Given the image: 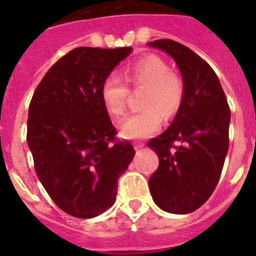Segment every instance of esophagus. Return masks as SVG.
<instances>
[{
  "label": "esophagus",
  "mask_w": 256,
  "mask_h": 256,
  "mask_svg": "<svg viewBox=\"0 0 256 256\" xmlns=\"http://www.w3.org/2000/svg\"><path fill=\"white\" fill-rule=\"evenodd\" d=\"M144 144H142V142H138V140H136V142H134V148H142V146H144Z\"/></svg>",
  "instance_id": "34e87169"
}]
</instances>
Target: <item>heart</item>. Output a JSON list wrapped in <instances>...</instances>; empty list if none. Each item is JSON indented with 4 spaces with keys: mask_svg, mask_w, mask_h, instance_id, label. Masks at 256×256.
<instances>
[{
    "mask_svg": "<svg viewBox=\"0 0 256 256\" xmlns=\"http://www.w3.org/2000/svg\"><path fill=\"white\" fill-rule=\"evenodd\" d=\"M124 81L136 90L144 88L140 96L144 110L128 116L120 124V136L124 138H146L156 132L164 118L171 120L176 116L184 100L183 78L170 70L168 62L152 54L126 66ZM127 86L116 76L104 78L100 98L110 116L120 118L128 110L130 88Z\"/></svg>",
    "mask_w": 256,
    "mask_h": 256,
    "instance_id": "1",
    "label": "heart"
}]
</instances>
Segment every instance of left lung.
<instances>
[{
    "instance_id": "left-lung-1",
    "label": "left lung",
    "mask_w": 256,
    "mask_h": 256,
    "mask_svg": "<svg viewBox=\"0 0 256 256\" xmlns=\"http://www.w3.org/2000/svg\"><path fill=\"white\" fill-rule=\"evenodd\" d=\"M174 58L184 81V100L172 124L148 146L160 166L148 179L154 202L172 214H187L210 198L220 178L231 112L211 66L172 40L148 44Z\"/></svg>"
}]
</instances>
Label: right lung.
Returning a JSON list of instances; mask_svg holds the SVG:
<instances>
[{
    "label": "right lung",
    "mask_w": 256,
    "mask_h": 256,
    "mask_svg": "<svg viewBox=\"0 0 256 256\" xmlns=\"http://www.w3.org/2000/svg\"><path fill=\"white\" fill-rule=\"evenodd\" d=\"M132 48H76L54 64L29 104L26 140L49 196L76 218H94L116 202V180L136 150L116 138L100 98L104 78Z\"/></svg>",
    "instance_id": "add662e5"
}]
</instances>
